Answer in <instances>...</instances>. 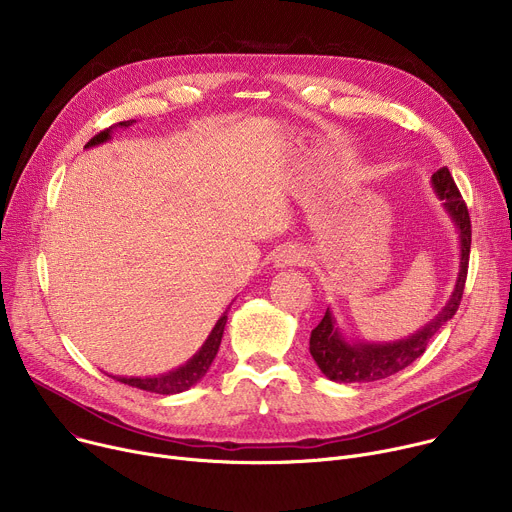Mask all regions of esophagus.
Listing matches in <instances>:
<instances>
[{
    "label": "esophagus",
    "instance_id": "34e87169",
    "mask_svg": "<svg viewBox=\"0 0 512 512\" xmlns=\"http://www.w3.org/2000/svg\"><path fill=\"white\" fill-rule=\"evenodd\" d=\"M305 258L303 250H299L297 246H285L274 256V266L277 268H287V266H297L301 264Z\"/></svg>",
    "mask_w": 512,
    "mask_h": 512
}]
</instances>
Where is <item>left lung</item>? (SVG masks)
<instances>
[{
  "label": "left lung",
  "mask_w": 512,
  "mask_h": 512,
  "mask_svg": "<svg viewBox=\"0 0 512 512\" xmlns=\"http://www.w3.org/2000/svg\"><path fill=\"white\" fill-rule=\"evenodd\" d=\"M432 190L443 201V209L449 215L451 223L455 225L457 238H459V272L449 295L445 307L416 330L408 338L391 340V342H369V340H352L348 338L336 316L334 309L328 307L322 322L311 330L309 338V352L313 361L320 367V371L336 383H369L379 381L389 375H396L398 371L412 365L422 352L426 350L430 338L435 336L441 326H445L461 303L465 277H467V262H469V246H471V225L469 213L461 199V194L453 182V176L447 168L432 174L430 178Z\"/></svg>",
  "instance_id": "8db88e82"
}]
</instances>
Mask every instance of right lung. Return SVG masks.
Returning <instances> with one entry per match:
<instances>
[{"label": "right lung", "instance_id": "1", "mask_svg": "<svg viewBox=\"0 0 512 512\" xmlns=\"http://www.w3.org/2000/svg\"><path fill=\"white\" fill-rule=\"evenodd\" d=\"M133 123L137 121H125V123H119L116 127L119 129H129ZM112 131L114 127L98 133L94 139L88 141L86 149L90 147H96V145H102L106 141H110L112 137ZM225 324H227V309L223 311V316L217 320V324L213 326L211 334L207 336V340L203 342V346L194 352V355L180 367L168 371V373H160V375H145V377H127V375H108L116 381H121L125 385H131V387H137V389H143V391H151V393H162V396H172V393H182L186 389H190L192 385L199 383L211 363L215 361L217 357V350H219V344H221V338H223V330H225Z\"/></svg>", "mask_w": 512, "mask_h": 512}]
</instances>
